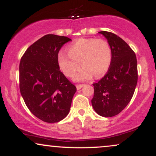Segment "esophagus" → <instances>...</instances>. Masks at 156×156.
I'll return each instance as SVG.
<instances>
[{
    "label": "esophagus",
    "instance_id": "1",
    "mask_svg": "<svg viewBox=\"0 0 156 156\" xmlns=\"http://www.w3.org/2000/svg\"><path fill=\"white\" fill-rule=\"evenodd\" d=\"M83 84H77L76 85V88H77V89H80L82 88V87H83Z\"/></svg>",
    "mask_w": 156,
    "mask_h": 156
}]
</instances>
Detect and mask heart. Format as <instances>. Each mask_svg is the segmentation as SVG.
<instances>
[{
	"instance_id": "heart-1",
	"label": "heart",
	"mask_w": 156,
	"mask_h": 156,
	"mask_svg": "<svg viewBox=\"0 0 156 156\" xmlns=\"http://www.w3.org/2000/svg\"><path fill=\"white\" fill-rule=\"evenodd\" d=\"M67 52L58 53V66L66 76L73 77L80 64L83 68L75 76L77 81L90 79L93 75L102 76L112 63V49L105 39H78L68 47Z\"/></svg>"
}]
</instances>
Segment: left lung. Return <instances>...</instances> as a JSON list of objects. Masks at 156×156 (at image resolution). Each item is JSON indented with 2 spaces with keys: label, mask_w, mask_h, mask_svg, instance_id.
Masks as SVG:
<instances>
[{
  "label": "left lung",
  "mask_w": 156,
  "mask_h": 156,
  "mask_svg": "<svg viewBox=\"0 0 156 156\" xmlns=\"http://www.w3.org/2000/svg\"><path fill=\"white\" fill-rule=\"evenodd\" d=\"M108 40L112 59L108 72L98 83H93V108L99 115H117L129 103L137 84V60L133 50L112 32L100 31Z\"/></svg>",
  "instance_id": "8db88e82"
}]
</instances>
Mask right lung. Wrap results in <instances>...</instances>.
Wrapping results in <instances>:
<instances>
[{"instance_id":"right-lung-1","label":"right lung","mask_w":156,"mask_h":156,"mask_svg":"<svg viewBox=\"0 0 156 156\" xmlns=\"http://www.w3.org/2000/svg\"><path fill=\"white\" fill-rule=\"evenodd\" d=\"M71 39L47 34L32 44L20 63V90L35 117L58 122L69 114L76 87L60 71L58 52Z\"/></svg>"}]
</instances>
